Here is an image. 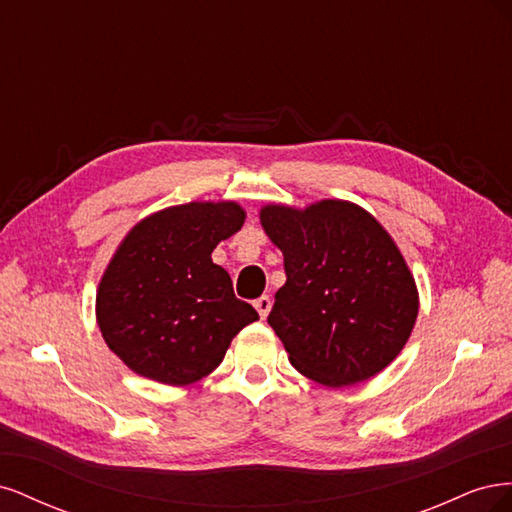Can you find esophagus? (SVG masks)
Returning a JSON list of instances; mask_svg holds the SVG:
<instances>
[{
  "label": "esophagus",
  "instance_id": "obj_1",
  "mask_svg": "<svg viewBox=\"0 0 512 512\" xmlns=\"http://www.w3.org/2000/svg\"><path fill=\"white\" fill-rule=\"evenodd\" d=\"M271 305H273V301H271V297H267V294H262V297H258L254 301V307H256V312L260 314V318H267V314L271 312Z\"/></svg>",
  "mask_w": 512,
  "mask_h": 512
}]
</instances>
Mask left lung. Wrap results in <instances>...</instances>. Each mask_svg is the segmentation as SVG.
Here are the masks:
<instances>
[{
  "label": "left lung",
  "mask_w": 512,
  "mask_h": 512,
  "mask_svg": "<svg viewBox=\"0 0 512 512\" xmlns=\"http://www.w3.org/2000/svg\"><path fill=\"white\" fill-rule=\"evenodd\" d=\"M260 224L284 254L286 284L267 322L292 367L335 389L376 376L418 316L414 277L389 232L348 200L267 205Z\"/></svg>",
  "instance_id": "left-lung-1"
}]
</instances>
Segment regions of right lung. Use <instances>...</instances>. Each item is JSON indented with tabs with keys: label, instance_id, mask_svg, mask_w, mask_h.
Returning <instances> with one entry per match:
<instances>
[{
	"label": "right lung",
	"instance_id": "obj_1",
	"mask_svg": "<svg viewBox=\"0 0 512 512\" xmlns=\"http://www.w3.org/2000/svg\"><path fill=\"white\" fill-rule=\"evenodd\" d=\"M243 222L237 203H188L149 215L121 241L100 280L96 316L108 348L136 374L192 384L258 320L211 260Z\"/></svg>",
	"mask_w": 512,
	"mask_h": 512
}]
</instances>
